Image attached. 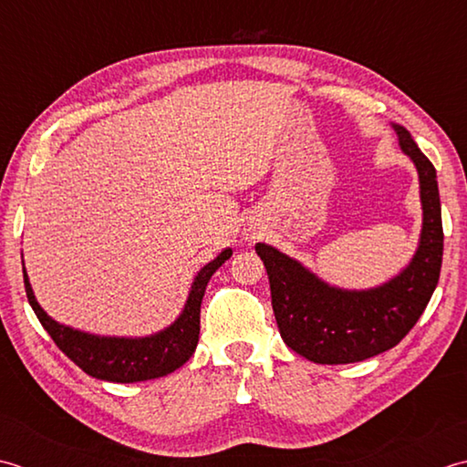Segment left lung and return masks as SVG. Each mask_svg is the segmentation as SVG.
Masks as SVG:
<instances>
[{"label":"left lung","mask_w":467,"mask_h":467,"mask_svg":"<svg viewBox=\"0 0 467 467\" xmlns=\"http://www.w3.org/2000/svg\"><path fill=\"white\" fill-rule=\"evenodd\" d=\"M399 147L420 175L423 225L411 262L368 290L330 286L268 244H255L270 278L272 308L284 342L318 365H347L393 348L420 320L440 280L443 255L441 203L431 161L401 125Z\"/></svg>","instance_id":"obj_1"}]
</instances>
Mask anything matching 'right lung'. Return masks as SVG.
I'll use <instances>...</instances> for the list:
<instances>
[{
	"label": "right lung",
	"instance_id": "right-lung-1",
	"mask_svg": "<svg viewBox=\"0 0 467 467\" xmlns=\"http://www.w3.org/2000/svg\"><path fill=\"white\" fill-rule=\"evenodd\" d=\"M230 258L232 247H225L217 258L205 264L193 278L185 306L175 322L149 337H100L60 325L52 317H47L37 304L26 265L24 284L27 302L34 308L37 320L42 322V327L62 353L74 360L84 373L100 380H110V383H137V380L159 379L173 373L192 358L199 340V312H202L207 282Z\"/></svg>",
	"mask_w": 467,
	"mask_h": 467
}]
</instances>
